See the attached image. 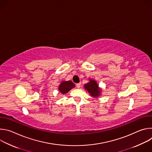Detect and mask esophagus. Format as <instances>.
Returning <instances> with one entry per match:
<instances>
[{
  "mask_svg": "<svg viewBox=\"0 0 152 152\" xmlns=\"http://www.w3.org/2000/svg\"><path fill=\"white\" fill-rule=\"evenodd\" d=\"M80 85H81V83H76V86H77V88H79L80 87Z\"/></svg>",
  "mask_w": 152,
  "mask_h": 152,
  "instance_id": "1",
  "label": "esophagus"
}]
</instances>
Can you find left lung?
I'll list each match as a JSON object with an SVG mask.
<instances>
[{"mask_svg":"<svg viewBox=\"0 0 152 152\" xmlns=\"http://www.w3.org/2000/svg\"><path fill=\"white\" fill-rule=\"evenodd\" d=\"M84 87L93 97H98L100 95V90L99 88L97 83L94 80H90L88 83L85 84Z\"/></svg>","mask_w":152,"mask_h":152,"instance_id":"left-lung-1","label":"left lung"}]
</instances>
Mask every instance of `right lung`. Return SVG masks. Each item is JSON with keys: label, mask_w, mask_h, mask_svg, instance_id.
Returning a JSON list of instances; mask_svg holds the SVG:
<instances>
[{"label": "right lung", "mask_w": 152, "mask_h": 152, "mask_svg": "<svg viewBox=\"0 0 152 152\" xmlns=\"http://www.w3.org/2000/svg\"><path fill=\"white\" fill-rule=\"evenodd\" d=\"M73 87H75V84L72 81H64L59 86V90L62 94H64L68 93Z\"/></svg>", "instance_id": "obj_1"}]
</instances>
